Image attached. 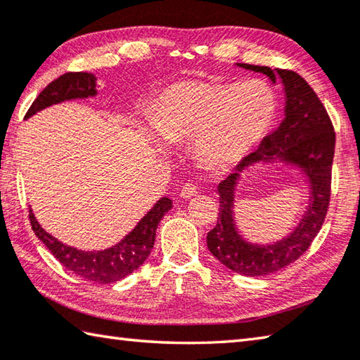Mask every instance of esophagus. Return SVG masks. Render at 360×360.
<instances>
[{
    "mask_svg": "<svg viewBox=\"0 0 360 360\" xmlns=\"http://www.w3.org/2000/svg\"><path fill=\"white\" fill-rule=\"evenodd\" d=\"M197 193H198V187L192 184V182H187V184L181 188L182 198H193Z\"/></svg>",
    "mask_w": 360,
    "mask_h": 360,
    "instance_id": "1",
    "label": "esophagus"
}]
</instances>
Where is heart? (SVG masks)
Masks as SVG:
<instances>
[{
	"label": "heart",
	"mask_w": 360,
	"mask_h": 360,
	"mask_svg": "<svg viewBox=\"0 0 360 360\" xmlns=\"http://www.w3.org/2000/svg\"><path fill=\"white\" fill-rule=\"evenodd\" d=\"M277 113L276 91L263 80H186L159 96L151 124L165 141L195 139V154L206 167L228 168L259 145Z\"/></svg>",
	"instance_id": "heart-1"
}]
</instances>
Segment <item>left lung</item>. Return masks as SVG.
Listing matches in <instances>:
<instances>
[{
    "instance_id": "1",
    "label": "left lung",
    "mask_w": 360,
    "mask_h": 360,
    "mask_svg": "<svg viewBox=\"0 0 360 360\" xmlns=\"http://www.w3.org/2000/svg\"><path fill=\"white\" fill-rule=\"evenodd\" d=\"M240 68L261 72L276 83L280 77L285 86L286 107L282 124L267 135L261 146L243 159L238 168H250L255 163L276 158L304 168L311 184L313 201L288 239L276 245L255 247L244 243L233 224V192L238 173L219 184V220L207 233V248L221 264L233 272L248 277L267 276L294 263L309 250L321 230L330 201L332 162L335 151V132L323 102L302 77L290 69L272 70L267 66L240 63Z\"/></svg>"
}]
</instances>
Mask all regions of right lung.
<instances>
[{
	"instance_id": "1",
	"label": "right lung",
	"mask_w": 360,
	"mask_h": 360,
	"mask_svg": "<svg viewBox=\"0 0 360 360\" xmlns=\"http://www.w3.org/2000/svg\"><path fill=\"white\" fill-rule=\"evenodd\" d=\"M96 94V77L88 72H68L56 80L47 84L31 103L26 117L32 116L42 108L53 105V103L77 99V97H88ZM173 207L172 200H159L151 211H149L135 230L124 238L120 244L103 252H83L61 244L49 233H45L34 219V214L30 209V224L36 236L42 240L45 247L53 253L60 263L80 276L96 283H113L127 277L135 269L145 263L148 255L151 253L155 240V230L163 214Z\"/></svg>"
}]
</instances>
